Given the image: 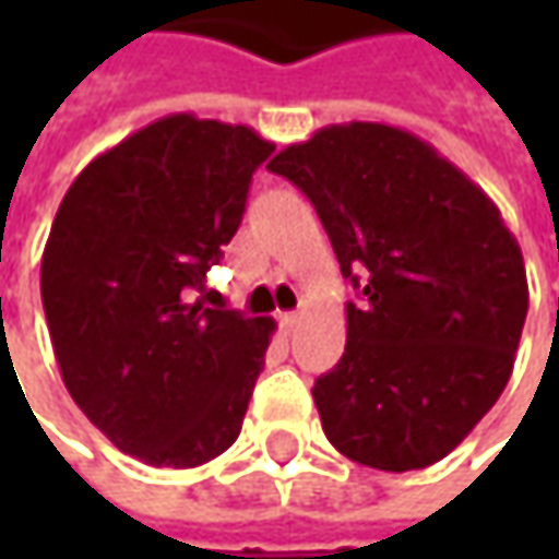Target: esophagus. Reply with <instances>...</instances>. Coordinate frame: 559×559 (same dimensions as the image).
Masks as SVG:
<instances>
[{"mask_svg":"<svg viewBox=\"0 0 559 559\" xmlns=\"http://www.w3.org/2000/svg\"><path fill=\"white\" fill-rule=\"evenodd\" d=\"M301 323V313L298 311H286L280 313V326H283V333H295V326Z\"/></svg>","mask_w":559,"mask_h":559,"instance_id":"obj_1","label":"esophagus"}]
</instances>
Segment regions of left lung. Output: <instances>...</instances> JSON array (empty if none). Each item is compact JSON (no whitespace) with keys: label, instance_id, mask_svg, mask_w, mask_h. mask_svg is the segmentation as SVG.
I'll use <instances>...</instances> for the list:
<instances>
[{"label":"left lung","instance_id":"8db88e82","mask_svg":"<svg viewBox=\"0 0 559 559\" xmlns=\"http://www.w3.org/2000/svg\"><path fill=\"white\" fill-rule=\"evenodd\" d=\"M267 167L311 199L360 289L345 355L313 382L326 439L385 473L448 457L504 392L526 323V264L498 204L429 142L370 120Z\"/></svg>","mask_w":559,"mask_h":559}]
</instances>
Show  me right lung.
<instances>
[{
	"mask_svg": "<svg viewBox=\"0 0 559 559\" xmlns=\"http://www.w3.org/2000/svg\"><path fill=\"white\" fill-rule=\"evenodd\" d=\"M273 142L170 115L80 170L58 204L39 292L76 407L123 454L189 469L239 439L270 317L192 301L246 214Z\"/></svg>",
	"mask_w": 559,
	"mask_h": 559,
	"instance_id": "add662e5",
	"label": "right lung"
}]
</instances>
